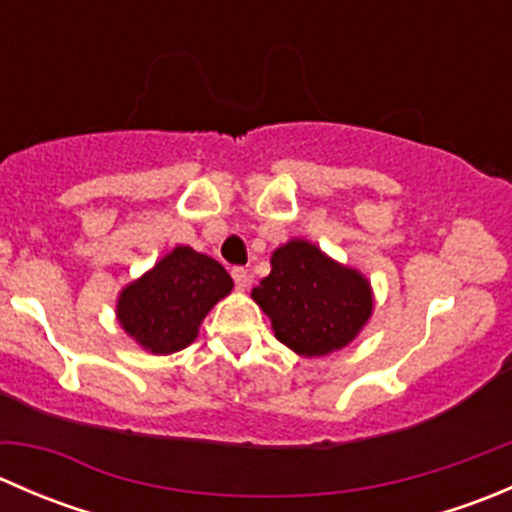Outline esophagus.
Here are the masks:
<instances>
[{
    "label": "esophagus",
    "mask_w": 512,
    "mask_h": 512,
    "mask_svg": "<svg viewBox=\"0 0 512 512\" xmlns=\"http://www.w3.org/2000/svg\"><path fill=\"white\" fill-rule=\"evenodd\" d=\"M232 280H235V287L240 289V292H245L247 285H250V272H247L245 267H235V270H232Z\"/></svg>",
    "instance_id": "obj_1"
}]
</instances>
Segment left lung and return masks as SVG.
<instances>
[{
    "instance_id": "left-lung-1",
    "label": "left lung",
    "mask_w": 512,
    "mask_h": 512,
    "mask_svg": "<svg viewBox=\"0 0 512 512\" xmlns=\"http://www.w3.org/2000/svg\"><path fill=\"white\" fill-rule=\"evenodd\" d=\"M270 267V275L252 289V299L294 354L312 359L339 352L369 324L371 282L314 242L292 237L272 252Z\"/></svg>"
}]
</instances>
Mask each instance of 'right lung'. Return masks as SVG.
<instances>
[{"label": "right lung", "instance_id": "add662e5", "mask_svg": "<svg viewBox=\"0 0 512 512\" xmlns=\"http://www.w3.org/2000/svg\"><path fill=\"white\" fill-rule=\"evenodd\" d=\"M235 282L213 257L175 245L138 280L118 292L116 319L148 354H175L193 344L210 309Z\"/></svg>", "mask_w": 512, "mask_h": 512}]
</instances>
